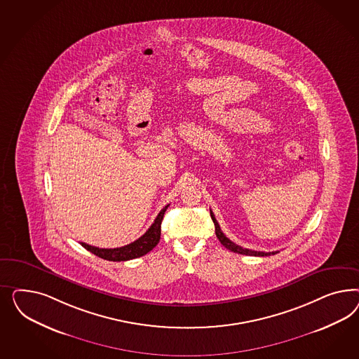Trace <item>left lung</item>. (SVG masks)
<instances>
[{
	"label": "left lung",
	"mask_w": 359,
	"mask_h": 359,
	"mask_svg": "<svg viewBox=\"0 0 359 359\" xmlns=\"http://www.w3.org/2000/svg\"><path fill=\"white\" fill-rule=\"evenodd\" d=\"M210 217L213 219V222H215V228H216V236H217L218 241L226 248L230 251H233V252H238V254H243V255H252V257H267V255H273V254H276V252H279V251H272V252H264V251H255V250H249V249H243V248H241L238 245H236L234 242H231L230 239L221 231V228H219V225H218L217 219L215 217V215H213V212L210 210Z\"/></svg>",
	"instance_id": "1"
}]
</instances>
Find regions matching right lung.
I'll use <instances>...</instances> for the list:
<instances>
[{"label":"right lung","instance_id":"right-lung-1","mask_svg":"<svg viewBox=\"0 0 359 359\" xmlns=\"http://www.w3.org/2000/svg\"><path fill=\"white\" fill-rule=\"evenodd\" d=\"M168 205L159 212V215L155 218L154 224L149 228V230L137 239L134 242H131L126 246L122 248H117V249H100V248H95L87 245L84 242H80L83 248H86L88 251L93 252L95 255H97L102 259H107L110 262H123L130 261L134 258H140L142 255L147 254L149 251H151L159 242L161 239V225H162V219H163L164 212Z\"/></svg>","mask_w":359,"mask_h":359}]
</instances>
